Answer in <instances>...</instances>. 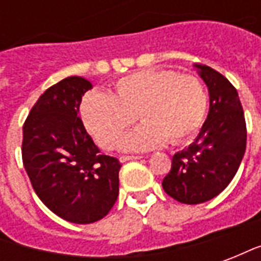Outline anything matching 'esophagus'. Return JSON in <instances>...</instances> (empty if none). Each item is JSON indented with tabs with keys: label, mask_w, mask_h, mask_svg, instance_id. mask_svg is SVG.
I'll list each match as a JSON object with an SVG mask.
<instances>
[{
	"label": "esophagus",
	"mask_w": 261,
	"mask_h": 261,
	"mask_svg": "<svg viewBox=\"0 0 261 261\" xmlns=\"http://www.w3.org/2000/svg\"><path fill=\"white\" fill-rule=\"evenodd\" d=\"M142 156H128V155H121L120 156V162H127V161H137V159H141Z\"/></svg>",
	"instance_id": "esophagus-1"
}]
</instances>
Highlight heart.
I'll return each instance as SVG.
<instances>
[{
	"label": "heart",
	"mask_w": 261,
	"mask_h": 261,
	"mask_svg": "<svg viewBox=\"0 0 261 261\" xmlns=\"http://www.w3.org/2000/svg\"><path fill=\"white\" fill-rule=\"evenodd\" d=\"M207 106V92L196 76L144 69L120 78L110 95H88L82 119L100 147L113 149L138 116L144 123L123 138L121 148L147 151L168 140L176 145L193 138L204 123Z\"/></svg>",
	"instance_id": "b5f03b06"
}]
</instances>
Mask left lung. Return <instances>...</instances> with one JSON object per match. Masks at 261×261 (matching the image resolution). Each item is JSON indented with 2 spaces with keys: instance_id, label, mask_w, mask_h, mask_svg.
I'll return each instance as SVG.
<instances>
[{
  "instance_id": "left-lung-1",
  "label": "left lung",
  "mask_w": 261,
  "mask_h": 261,
  "mask_svg": "<svg viewBox=\"0 0 261 261\" xmlns=\"http://www.w3.org/2000/svg\"><path fill=\"white\" fill-rule=\"evenodd\" d=\"M210 93V112L189 148L176 152L162 187L183 204L211 200L228 186L246 149V121L235 86L208 65L194 64Z\"/></svg>"
}]
</instances>
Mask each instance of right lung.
<instances>
[{
  "label": "right lung",
  "instance_id": "obj_1",
  "mask_svg": "<svg viewBox=\"0 0 261 261\" xmlns=\"http://www.w3.org/2000/svg\"><path fill=\"white\" fill-rule=\"evenodd\" d=\"M92 84L68 76L37 99L23 124L22 161L46 207L74 224H92L119 196V159L102 155L80 119Z\"/></svg>",
  "mask_w": 261,
  "mask_h": 261
}]
</instances>
